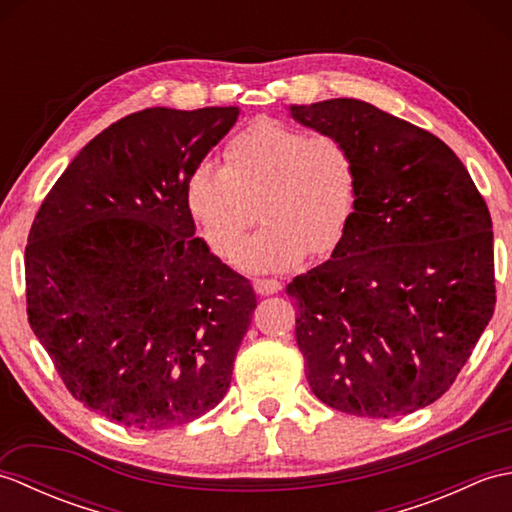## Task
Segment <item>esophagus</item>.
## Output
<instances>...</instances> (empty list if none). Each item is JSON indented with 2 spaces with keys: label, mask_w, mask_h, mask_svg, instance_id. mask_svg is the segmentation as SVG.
Masks as SVG:
<instances>
[{
  "label": "esophagus",
  "mask_w": 512,
  "mask_h": 512,
  "mask_svg": "<svg viewBox=\"0 0 512 512\" xmlns=\"http://www.w3.org/2000/svg\"><path fill=\"white\" fill-rule=\"evenodd\" d=\"M253 288L257 295H275V292L281 290V281L277 279H255Z\"/></svg>",
  "instance_id": "1"
}]
</instances>
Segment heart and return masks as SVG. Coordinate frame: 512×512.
Segmentation results:
<instances>
[{
  "mask_svg": "<svg viewBox=\"0 0 512 512\" xmlns=\"http://www.w3.org/2000/svg\"><path fill=\"white\" fill-rule=\"evenodd\" d=\"M361 193L354 149L336 134H308L277 118H262L224 147V169L198 165L184 200L206 246L231 259L259 215L264 226L237 262L253 273L288 270L310 250L330 255L352 224Z\"/></svg>",
  "mask_w": 512,
  "mask_h": 512,
  "instance_id": "1",
  "label": "heart"
}]
</instances>
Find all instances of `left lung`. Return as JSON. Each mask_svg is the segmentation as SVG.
Here are the masks:
<instances>
[{"instance_id":"8db88e82","label":"left lung","mask_w":512,"mask_h":512,"mask_svg":"<svg viewBox=\"0 0 512 512\" xmlns=\"http://www.w3.org/2000/svg\"><path fill=\"white\" fill-rule=\"evenodd\" d=\"M354 149L361 193L341 246L286 286L310 389L352 416L436 402L495 310L493 222L462 160L424 129L356 99L290 105Z\"/></svg>"}]
</instances>
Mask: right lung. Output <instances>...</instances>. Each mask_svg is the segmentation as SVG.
Segmentation results:
<instances>
[{
  "instance_id": "obj_1",
  "label": "right lung",
  "mask_w": 512,
  "mask_h": 512,
  "mask_svg": "<svg viewBox=\"0 0 512 512\" xmlns=\"http://www.w3.org/2000/svg\"><path fill=\"white\" fill-rule=\"evenodd\" d=\"M239 107L129 114L92 138L41 202L26 246L32 332L70 394L160 431L213 409L257 306L184 200Z\"/></svg>"
}]
</instances>
